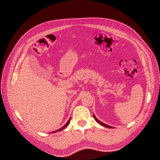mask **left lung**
<instances>
[{
	"label": "left lung",
	"mask_w": 160,
	"mask_h": 160,
	"mask_svg": "<svg viewBox=\"0 0 160 160\" xmlns=\"http://www.w3.org/2000/svg\"><path fill=\"white\" fill-rule=\"evenodd\" d=\"M93 117H94V119H95V121L97 122H98L100 124H101L102 126H104V127H107V128H113V127H110V126H109V125H107V124H104V123H103L102 122H101V121H100L97 117H95V115H93Z\"/></svg>",
	"instance_id": "8db88e82"
}]
</instances>
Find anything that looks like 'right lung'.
<instances>
[{
	"label": "right lung",
	"instance_id": "right-lung-1",
	"mask_svg": "<svg viewBox=\"0 0 160 160\" xmlns=\"http://www.w3.org/2000/svg\"><path fill=\"white\" fill-rule=\"evenodd\" d=\"M70 121H71V118L69 119V121L67 122V123L63 126V127H62V128H61L60 129H59V130H56V131H54V132H50V133H54V132H60V131H61V130H63L65 128H66L67 126L69 125V124L70 123Z\"/></svg>",
	"mask_w": 160,
	"mask_h": 160
}]
</instances>
